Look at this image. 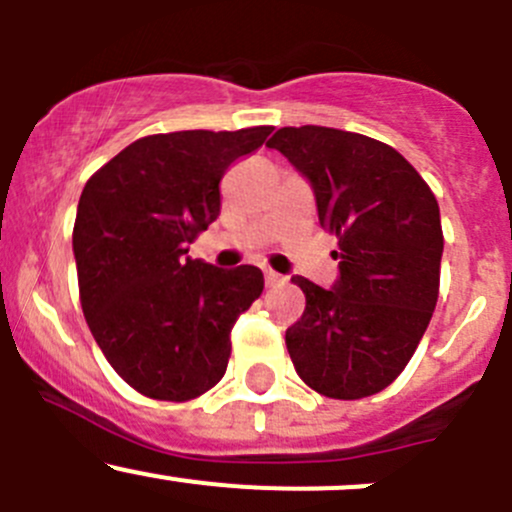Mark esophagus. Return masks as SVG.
I'll return each instance as SVG.
<instances>
[{"label":"esophagus","instance_id":"1","mask_svg":"<svg viewBox=\"0 0 512 512\" xmlns=\"http://www.w3.org/2000/svg\"><path fill=\"white\" fill-rule=\"evenodd\" d=\"M265 285L267 287H280V285H285V277L277 275V272H272V270H265Z\"/></svg>","mask_w":512,"mask_h":512}]
</instances>
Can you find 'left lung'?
<instances>
[{
	"instance_id": "8db88e82",
	"label": "left lung",
	"mask_w": 512,
	"mask_h": 512,
	"mask_svg": "<svg viewBox=\"0 0 512 512\" xmlns=\"http://www.w3.org/2000/svg\"><path fill=\"white\" fill-rule=\"evenodd\" d=\"M267 146L309 180L319 225L339 240L332 289L292 277L307 307L285 334L289 359L329 399L379 394L406 369L436 309V195L399 151L361 133L287 126Z\"/></svg>"
}]
</instances>
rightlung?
<instances>
[{
    "label": "right lung",
    "instance_id": "1",
    "mask_svg": "<svg viewBox=\"0 0 512 512\" xmlns=\"http://www.w3.org/2000/svg\"><path fill=\"white\" fill-rule=\"evenodd\" d=\"M272 126L138 138L81 193L74 257L86 324L108 364L148 399L190 401L223 379L230 332L265 287L188 245L220 215V180Z\"/></svg>",
    "mask_w": 512,
    "mask_h": 512
}]
</instances>
